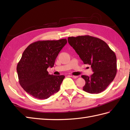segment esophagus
Masks as SVG:
<instances>
[{
  "label": "esophagus",
  "instance_id": "esophagus-1",
  "mask_svg": "<svg viewBox=\"0 0 130 130\" xmlns=\"http://www.w3.org/2000/svg\"><path fill=\"white\" fill-rule=\"evenodd\" d=\"M70 77H71L72 78H74V79H76L78 78V76H74V75H71Z\"/></svg>",
  "mask_w": 130,
  "mask_h": 130
}]
</instances>
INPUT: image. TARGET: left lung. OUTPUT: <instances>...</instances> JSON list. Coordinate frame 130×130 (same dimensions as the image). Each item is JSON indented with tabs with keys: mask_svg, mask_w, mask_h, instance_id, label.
<instances>
[{
	"mask_svg": "<svg viewBox=\"0 0 130 130\" xmlns=\"http://www.w3.org/2000/svg\"><path fill=\"white\" fill-rule=\"evenodd\" d=\"M68 40L84 64L91 65L93 71L90 76H82L85 81L83 90L91 94L103 92L116 75L115 52L104 41L90 36L69 37Z\"/></svg>",
	"mask_w": 130,
	"mask_h": 130,
	"instance_id": "left-lung-1",
	"label": "left lung"
}]
</instances>
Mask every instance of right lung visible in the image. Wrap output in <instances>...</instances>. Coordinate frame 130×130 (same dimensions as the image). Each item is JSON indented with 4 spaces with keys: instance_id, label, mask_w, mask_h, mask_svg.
Wrapping results in <instances>:
<instances>
[{
    "instance_id": "obj_1",
    "label": "right lung",
    "mask_w": 130,
    "mask_h": 130,
    "mask_svg": "<svg viewBox=\"0 0 130 130\" xmlns=\"http://www.w3.org/2000/svg\"><path fill=\"white\" fill-rule=\"evenodd\" d=\"M67 43L66 38L38 41L26 48L17 71L19 84L27 93L43 99L59 92L65 76L50 75L47 69L54 67L58 54Z\"/></svg>"
}]
</instances>
